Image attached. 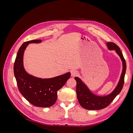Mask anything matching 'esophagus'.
Listing matches in <instances>:
<instances>
[{
	"instance_id": "esophagus-1",
	"label": "esophagus",
	"mask_w": 133,
	"mask_h": 133,
	"mask_svg": "<svg viewBox=\"0 0 133 133\" xmlns=\"http://www.w3.org/2000/svg\"><path fill=\"white\" fill-rule=\"evenodd\" d=\"M78 75V72L76 71V70H72L71 72V76H73V77H74V76H75Z\"/></svg>"
}]
</instances>
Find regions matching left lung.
Listing matches in <instances>:
<instances>
[{
  "mask_svg": "<svg viewBox=\"0 0 133 133\" xmlns=\"http://www.w3.org/2000/svg\"><path fill=\"white\" fill-rule=\"evenodd\" d=\"M107 46L109 50H115L123 62V71L119 82L115 89L111 93L107 96H98L92 93L90 90L81 79L75 77L76 82V92L78 101L83 108L87 110H100L107 107L112 102L123 89L124 83V77L125 74L127 65L125 60L120 50V48L116 44L112 42L107 43Z\"/></svg>",
  "mask_w": 133,
  "mask_h": 133,
  "instance_id": "left-lung-1",
  "label": "left lung"
}]
</instances>
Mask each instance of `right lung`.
I'll return each mask as SVG.
<instances>
[{"label": "right lung", "instance_id": "right-lung-1", "mask_svg": "<svg viewBox=\"0 0 133 133\" xmlns=\"http://www.w3.org/2000/svg\"><path fill=\"white\" fill-rule=\"evenodd\" d=\"M41 40H33L24 43L20 47L14 65V73L18 89L28 102L33 105L46 108L55 104L57 99V91L64 86L70 73L49 79L35 77L25 70L23 66V54L29 43H39Z\"/></svg>", "mask_w": 133, "mask_h": 133}]
</instances>
